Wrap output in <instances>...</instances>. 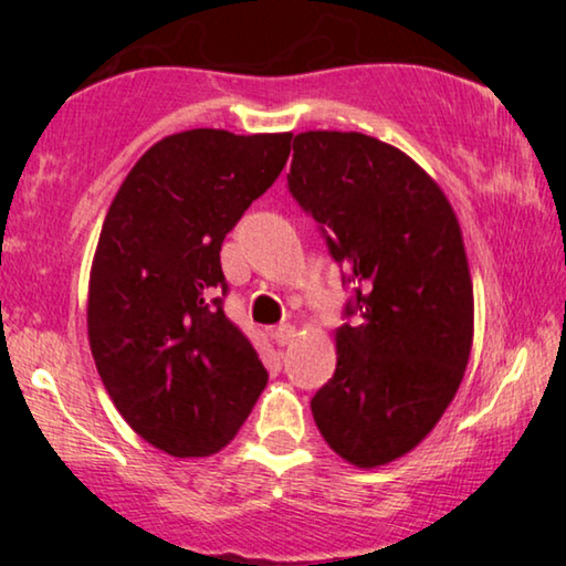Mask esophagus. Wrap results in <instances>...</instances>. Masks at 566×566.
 Returning a JSON list of instances; mask_svg holds the SVG:
<instances>
[{
    "instance_id": "esophagus-1",
    "label": "esophagus",
    "mask_w": 566,
    "mask_h": 566,
    "mask_svg": "<svg viewBox=\"0 0 566 566\" xmlns=\"http://www.w3.org/2000/svg\"><path fill=\"white\" fill-rule=\"evenodd\" d=\"M273 337H275L277 347H289V345L293 343V337H296V327H293V324L285 322V324H281V327H275Z\"/></svg>"
}]
</instances>
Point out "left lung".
Returning <instances> with one entry per match:
<instances>
[{
	"label": "left lung",
	"instance_id": "obj_1",
	"mask_svg": "<svg viewBox=\"0 0 566 566\" xmlns=\"http://www.w3.org/2000/svg\"><path fill=\"white\" fill-rule=\"evenodd\" d=\"M289 190L353 293L314 422L345 461L381 467L436 428L467 370L474 291L461 227L422 167L353 130L293 138Z\"/></svg>",
	"mask_w": 566,
	"mask_h": 566
}]
</instances>
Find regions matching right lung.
<instances>
[{"label": "right lung", "mask_w": 566, "mask_h": 566, "mask_svg": "<svg viewBox=\"0 0 566 566\" xmlns=\"http://www.w3.org/2000/svg\"><path fill=\"white\" fill-rule=\"evenodd\" d=\"M289 154L291 134L182 130L136 161L105 216L92 358L123 420L177 459L221 451L268 384L250 337L223 314L221 244Z\"/></svg>", "instance_id": "obj_1"}]
</instances>
